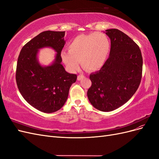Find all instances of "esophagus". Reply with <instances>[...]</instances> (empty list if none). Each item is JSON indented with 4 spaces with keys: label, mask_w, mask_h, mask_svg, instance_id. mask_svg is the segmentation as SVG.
Wrapping results in <instances>:
<instances>
[{
    "label": "esophagus",
    "mask_w": 159,
    "mask_h": 159,
    "mask_svg": "<svg viewBox=\"0 0 159 159\" xmlns=\"http://www.w3.org/2000/svg\"><path fill=\"white\" fill-rule=\"evenodd\" d=\"M84 78V75H82V74H80V75H79L78 76V81H80L81 80H82Z\"/></svg>",
    "instance_id": "esophagus-1"
}]
</instances>
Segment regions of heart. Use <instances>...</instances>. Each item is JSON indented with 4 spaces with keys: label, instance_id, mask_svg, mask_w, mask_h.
Masks as SVG:
<instances>
[{
    "label": "heart",
    "instance_id": "obj_1",
    "mask_svg": "<svg viewBox=\"0 0 159 159\" xmlns=\"http://www.w3.org/2000/svg\"><path fill=\"white\" fill-rule=\"evenodd\" d=\"M111 48L109 38L102 32L77 36L68 44V52L63 50L61 57L70 71L78 70L80 63L88 71L101 69L107 60Z\"/></svg>",
    "mask_w": 159,
    "mask_h": 159
}]
</instances>
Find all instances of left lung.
<instances>
[{
    "mask_svg": "<svg viewBox=\"0 0 159 159\" xmlns=\"http://www.w3.org/2000/svg\"><path fill=\"white\" fill-rule=\"evenodd\" d=\"M105 34L111 40L109 56L100 70L90 74L92 84L88 97L95 109L109 112L136 92L142 78L143 57L138 45L123 32L109 29Z\"/></svg>",
    "mask_w": 159,
    "mask_h": 159,
    "instance_id": "1",
    "label": "left lung"
}]
</instances>
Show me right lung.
<instances>
[{"label":"right lung","instance_id":"add662e5","mask_svg":"<svg viewBox=\"0 0 159 159\" xmlns=\"http://www.w3.org/2000/svg\"><path fill=\"white\" fill-rule=\"evenodd\" d=\"M64 36L65 31L41 32L22 47L18 58V88L28 103L44 113H54L63 107L77 80V75L68 73L61 64ZM44 47L57 52L55 60L47 66H42L37 59L39 50Z\"/></svg>","mask_w":159,"mask_h":159}]
</instances>
